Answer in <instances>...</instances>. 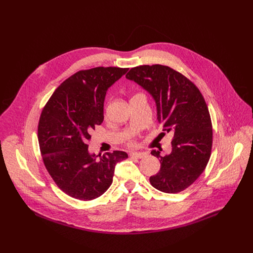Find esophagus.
I'll list each match as a JSON object with an SVG mask.
<instances>
[{
  "instance_id": "obj_1",
  "label": "esophagus",
  "mask_w": 253,
  "mask_h": 253,
  "mask_svg": "<svg viewBox=\"0 0 253 253\" xmlns=\"http://www.w3.org/2000/svg\"><path fill=\"white\" fill-rule=\"evenodd\" d=\"M130 157L131 158H137V159H141L145 157V154L144 153H137V152H132L130 153Z\"/></svg>"
}]
</instances>
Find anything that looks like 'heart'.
I'll use <instances>...</instances> for the list:
<instances>
[{"mask_svg":"<svg viewBox=\"0 0 253 253\" xmlns=\"http://www.w3.org/2000/svg\"><path fill=\"white\" fill-rule=\"evenodd\" d=\"M104 115H105V116L107 115V110H106V109H105V111H104ZM131 144H133V142H131Z\"/></svg>","mask_w":253,"mask_h":253,"instance_id":"obj_1","label":"heart"}]
</instances>
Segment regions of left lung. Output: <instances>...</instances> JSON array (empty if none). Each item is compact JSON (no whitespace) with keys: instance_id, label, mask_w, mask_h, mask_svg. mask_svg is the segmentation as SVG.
Returning a JSON list of instances; mask_svg holds the SVG:
<instances>
[{"instance_id":"1","label":"left lung","mask_w":253,"mask_h":253,"mask_svg":"<svg viewBox=\"0 0 253 253\" xmlns=\"http://www.w3.org/2000/svg\"><path fill=\"white\" fill-rule=\"evenodd\" d=\"M126 78L152 95L163 131L174 134L169 155L151 152L161 164L149 179L151 185L165 193L185 190L202 174L211 155L212 123L204 97L192 81L164 65L134 67Z\"/></svg>"}]
</instances>
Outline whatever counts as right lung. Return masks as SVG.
<instances>
[{"label":"right lung","instance_id":"add662e5","mask_svg":"<svg viewBox=\"0 0 253 253\" xmlns=\"http://www.w3.org/2000/svg\"><path fill=\"white\" fill-rule=\"evenodd\" d=\"M128 68L96 67L66 79L44 106L38 140L41 155L57 186L75 199L100 197L113 182L114 169L128 155L107 152L100 161L88 151L91 131L103 122L106 91Z\"/></svg>","mask_w":253,"mask_h":253}]
</instances>
